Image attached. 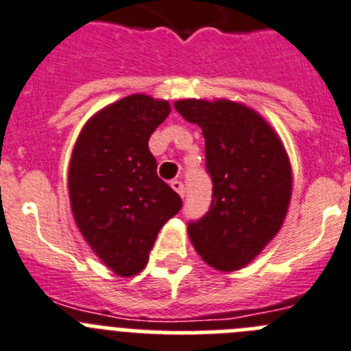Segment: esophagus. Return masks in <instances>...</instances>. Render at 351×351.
<instances>
[{
  "mask_svg": "<svg viewBox=\"0 0 351 351\" xmlns=\"http://www.w3.org/2000/svg\"><path fill=\"white\" fill-rule=\"evenodd\" d=\"M171 187H173V191L178 192L182 197H185V185H183V182H180V180H173Z\"/></svg>",
  "mask_w": 351,
  "mask_h": 351,
  "instance_id": "34e87169",
  "label": "esophagus"
}]
</instances>
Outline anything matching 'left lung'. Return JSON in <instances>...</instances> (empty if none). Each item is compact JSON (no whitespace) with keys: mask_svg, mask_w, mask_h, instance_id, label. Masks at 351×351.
<instances>
[{"mask_svg":"<svg viewBox=\"0 0 351 351\" xmlns=\"http://www.w3.org/2000/svg\"><path fill=\"white\" fill-rule=\"evenodd\" d=\"M175 108L203 129L213 185L208 211L189 222L192 245L215 269H241L282 227L292 192L289 157L267 122L246 106L183 99Z\"/></svg>","mask_w":351,"mask_h":351,"instance_id":"8db88e82","label":"left lung"}]
</instances>
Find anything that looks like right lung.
<instances>
[{"label": "right lung", "mask_w": 351, "mask_h": 351, "mask_svg": "<svg viewBox=\"0 0 351 351\" xmlns=\"http://www.w3.org/2000/svg\"><path fill=\"white\" fill-rule=\"evenodd\" d=\"M169 112L168 101L124 97L85 124L71 156L75 222L97 257L121 276L147 266L157 232L182 210V197L157 176L148 148Z\"/></svg>", "instance_id": "add662e5"}]
</instances>
